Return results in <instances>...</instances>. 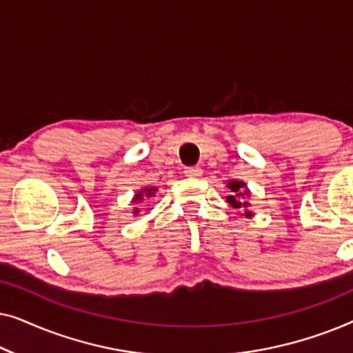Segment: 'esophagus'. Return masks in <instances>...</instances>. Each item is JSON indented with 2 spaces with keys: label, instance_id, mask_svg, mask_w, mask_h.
Wrapping results in <instances>:
<instances>
[{
  "label": "esophagus",
  "instance_id": "esophagus-1",
  "mask_svg": "<svg viewBox=\"0 0 353 353\" xmlns=\"http://www.w3.org/2000/svg\"><path fill=\"white\" fill-rule=\"evenodd\" d=\"M185 175L188 178H197L202 175V168L201 167H186L185 168Z\"/></svg>",
  "mask_w": 353,
  "mask_h": 353
}]
</instances>
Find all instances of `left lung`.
<instances>
[{"mask_svg":"<svg viewBox=\"0 0 353 353\" xmlns=\"http://www.w3.org/2000/svg\"><path fill=\"white\" fill-rule=\"evenodd\" d=\"M226 186L230 188V196H226V202H228L231 207H234L236 210L248 209L250 204L245 199H248V197L250 196V192L245 190V183L231 180V181H228V185H226ZM244 215L250 216V215H252V212L245 210Z\"/></svg>","mask_w":353,"mask_h":353,"instance_id":"left-lung-1","label":"left lung"}]
</instances>
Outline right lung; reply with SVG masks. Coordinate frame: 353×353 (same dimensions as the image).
<instances>
[{"label":"right lung","mask_w":353,"mask_h":353,"mask_svg":"<svg viewBox=\"0 0 353 353\" xmlns=\"http://www.w3.org/2000/svg\"><path fill=\"white\" fill-rule=\"evenodd\" d=\"M156 191H157V188H143L141 191H138V194H134L133 202H143L144 197H152L154 194H156ZM133 214L134 215L139 214V210L137 209V207L133 209Z\"/></svg>","instance_id":"obj_1"}]
</instances>
